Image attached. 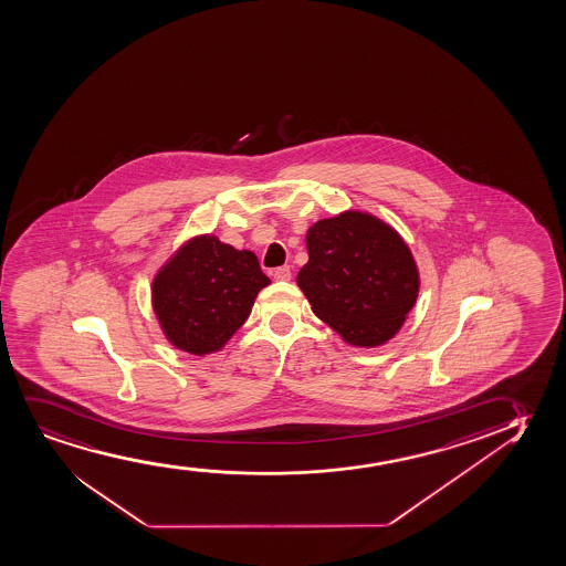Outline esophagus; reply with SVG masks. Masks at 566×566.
<instances>
[{
  "mask_svg": "<svg viewBox=\"0 0 566 566\" xmlns=\"http://www.w3.org/2000/svg\"><path fill=\"white\" fill-rule=\"evenodd\" d=\"M275 281H289L291 280V268L289 265H281L275 272H273Z\"/></svg>",
  "mask_w": 566,
  "mask_h": 566,
  "instance_id": "esophagus-1",
  "label": "esophagus"
}]
</instances>
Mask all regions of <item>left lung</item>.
Returning a JSON list of instances; mask_svg holds the SVG:
<instances>
[{
    "instance_id": "1",
    "label": "left lung",
    "mask_w": 566,
    "mask_h": 566,
    "mask_svg": "<svg viewBox=\"0 0 566 566\" xmlns=\"http://www.w3.org/2000/svg\"><path fill=\"white\" fill-rule=\"evenodd\" d=\"M308 264L296 283L314 314L344 343L375 348L400 331L419 294V272L396 229L348 210L306 233Z\"/></svg>"
}]
</instances>
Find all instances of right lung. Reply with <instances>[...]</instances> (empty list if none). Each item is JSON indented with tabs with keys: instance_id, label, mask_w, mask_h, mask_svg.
<instances>
[{
	"instance_id": "right-lung-1",
	"label": "right lung",
	"mask_w": 566,
	"mask_h": 566,
	"mask_svg": "<svg viewBox=\"0 0 566 566\" xmlns=\"http://www.w3.org/2000/svg\"><path fill=\"white\" fill-rule=\"evenodd\" d=\"M270 285L251 251L214 235L187 241L153 280V310L165 337L193 356L218 352Z\"/></svg>"
}]
</instances>
